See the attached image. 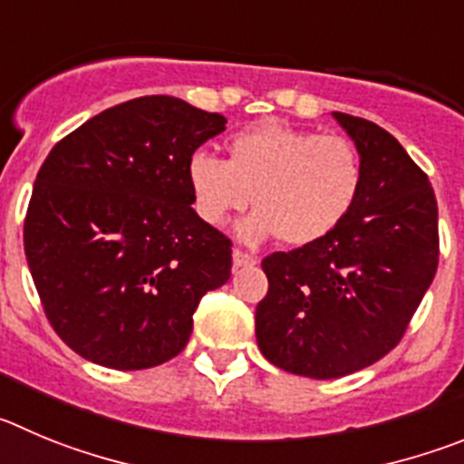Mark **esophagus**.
Returning <instances> with one entry per match:
<instances>
[{
    "label": "esophagus",
    "mask_w": 464,
    "mask_h": 464,
    "mask_svg": "<svg viewBox=\"0 0 464 464\" xmlns=\"http://www.w3.org/2000/svg\"><path fill=\"white\" fill-rule=\"evenodd\" d=\"M246 266H256V256L240 252V249H233V267H246Z\"/></svg>",
    "instance_id": "esophagus-1"
}]
</instances>
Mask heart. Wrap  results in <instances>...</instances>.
<instances>
[{
	"mask_svg": "<svg viewBox=\"0 0 464 464\" xmlns=\"http://www.w3.org/2000/svg\"><path fill=\"white\" fill-rule=\"evenodd\" d=\"M227 150L228 160H219L197 149L185 176L194 210L210 227L254 198L258 210L237 227L245 242L279 236L284 245H314L350 218L362 194V155L341 134L267 121L233 134Z\"/></svg>",
	"mask_w": 464,
	"mask_h": 464,
	"instance_id": "b5f03b06",
	"label": "heart"
}]
</instances>
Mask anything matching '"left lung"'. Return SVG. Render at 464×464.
Segmentation results:
<instances>
[{
  "instance_id": "8db88e82",
  "label": "left lung",
  "mask_w": 464,
  "mask_h": 464,
  "mask_svg": "<svg viewBox=\"0 0 464 464\" xmlns=\"http://www.w3.org/2000/svg\"><path fill=\"white\" fill-rule=\"evenodd\" d=\"M363 162L350 218L323 240L263 258L256 306L263 357L288 373L332 380L382 359L408 330L440 258L428 176L396 137L332 111Z\"/></svg>"
}]
</instances>
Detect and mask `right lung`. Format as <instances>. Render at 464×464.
<instances>
[{
  "label": "right lung",
  "instance_id": "right-lung-1",
  "mask_svg": "<svg viewBox=\"0 0 464 464\" xmlns=\"http://www.w3.org/2000/svg\"><path fill=\"white\" fill-rule=\"evenodd\" d=\"M227 130L171 95L110 107L63 137L34 183L24 254L54 332L116 371L160 366L231 276V240L192 208L185 164Z\"/></svg>",
  "mask_w": 464,
  "mask_h": 464
}]
</instances>
